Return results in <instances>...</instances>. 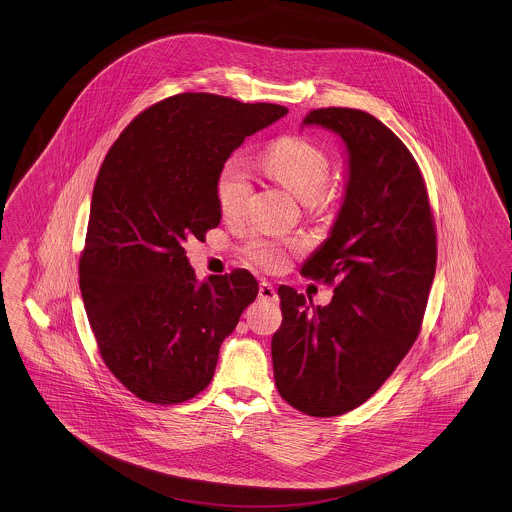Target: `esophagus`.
<instances>
[{"mask_svg":"<svg viewBox=\"0 0 512 512\" xmlns=\"http://www.w3.org/2000/svg\"><path fill=\"white\" fill-rule=\"evenodd\" d=\"M259 296L263 298V300H271V302H275L276 298V290L275 286L271 284V282H267V280H263L261 282V286H259Z\"/></svg>","mask_w":512,"mask_h":512,"instance_id":"obj_1","label":"esophagus"}]
</instances>
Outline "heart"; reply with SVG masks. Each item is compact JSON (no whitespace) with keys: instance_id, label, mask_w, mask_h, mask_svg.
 Wrapping results in <instances>:
<instances>
[{"instance_id":"b5f03b06","label":"heart","mask_w":512,"mask_h":512,"mask_svg":"<svg viewBox=\"0 0 512 512\" xmlns=\"http://www.w3.org/2000/svg\"><path fill=\"white\" fill-rule=\"evenodd\" d=\"M265 171L288 189L294 197L314 212L327 210L335 200V189L329 181L331 159L314 140L304 136H284L263 156ZM253 185L247 167L237 158L226 159L216 177V202L224 218H237L243 214ZM298 251V243L275 237H251L243 247V257L265 269L282 271L288 257Z\"/></svg>"}]
</instances>
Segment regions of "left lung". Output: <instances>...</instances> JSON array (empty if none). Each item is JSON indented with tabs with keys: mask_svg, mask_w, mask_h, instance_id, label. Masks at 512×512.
I'll return each instance as SVG.
<instances>
[{
	"mask_svg": "<svg viewBox=\"0 0 512 512\" xmlns=\"http://www.w3.org/2000/svg\"><path fill=\"white\" fill-rule=\"evenodd\" d=\"M304 124L337 132L349 152L345 202L302 275L333 286L329 306L280 286L273 335L276 390L312 417L362 405L392 376L421 333L436 269V230L423 173L378 118L345 107Z\"/></svg>",
	"mask_w": 512,
	"mask_h": 512,
	"instance_id": "left-lung-1",
	"label": "left lung"
}]
</instances>
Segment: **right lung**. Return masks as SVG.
<instances>
[{"label":"right lung","mask_w":512,"mask_h":512,"mask_svg":"<svg viewBox=\"0 0 512 512\" xmlns=\"http://www.w3.org/2000/svg\"><path fill=\"white\" fill-rule=\"evenodd\" d=\"M286 113L273 103L179 93L142 111L105 156L79 288L103 362L136 397L173 405L200 394L222 341L257 298L245 269L198 284L185 241L220 224L222 163Z\"/></svg>","instance_id":"right-lung-1"}]
</instances>
